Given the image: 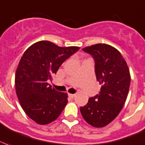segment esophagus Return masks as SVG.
<instances>
[{
  "label": "esophagus",
  "mask_w": 145,
  "mask_h": 145,
  "mask_svg": "<svg viewBox=\"0 0 145 145\" xmlns=\"http://www.w3.org/2000/svg\"><path fill=\"white\" fill-rule=\"evenodd\" d=\"M68 96H69V97H71V98H74V97H75V94H72V93H69V94H68Z\"/></svg>",
  "instance_id": "obj_1"
}]
</instances>
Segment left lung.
<instances>
[{
  "label": "left lung",
  "instance_id": "1",
  "mask_svg": "<svg viewBox=\"0 0 145 145\" xmlns=\"http://www.w3.org/2000/svg\"><path fill=\"white\" fill-rule=\"evenodd\" d=\"M83 51L94 59L97 80L102 86L99 94L90 97L80 110L88 124L101 128L115 119L124 106L131 82L130 72L121 53L112 46L100 43Z\"/></svg>",
  "mask_w": 145,
  "mask_h": 145
}]
</instances>
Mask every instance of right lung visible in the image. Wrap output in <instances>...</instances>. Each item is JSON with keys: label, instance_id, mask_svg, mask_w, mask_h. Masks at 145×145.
Returning <instances> with one entry per match:
<instances>
[{"label": "right lung", "instance_id": "add662e5", "mask_svg": "<svg viewBox=\"0 0 145 145\" xmlns=\"http://www.w3.org/2000/svg\"><path fill=\"white\" fill-rule=\"evenodd\" d=\"M79 48L39 41L24 53L15 74L16 93L24 112L37 124L55 121L67 104L68 94L52 88L48 81Z\"/></svg>", "mask_w": 145, "mask_h": 145}]
</instances>
